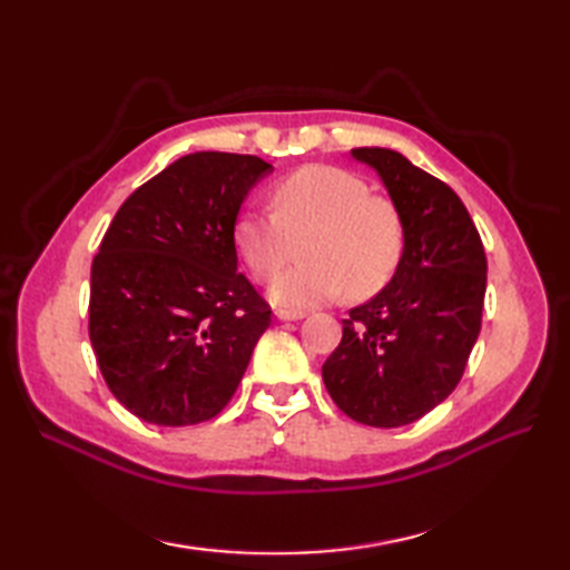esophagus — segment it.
I'll use <instances>...</instances> for the list:
<instances>
[{"instance_id":"1","label":"esophagus","mask_w":570,"mask_h":570,"mask_svg":"<svg viewBox=\"0 0 570 570\" xmlns=\"http://www.w3.org/2000/svg\"><path fill=\"white\" fill-rule=\"evenodd\" d=\"M276 318H278V321H301V318H306V311H288V308H278V311H276Z\"/></svg>"}]
</instances>
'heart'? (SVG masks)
Masks as SVG:
<instances>
[{"instance_id":"obj_1","label":"heart","mask_w":570,"mask_h":570,"mask_svg":"<svg viewBox=\"0 0 570 570\" xmlns=\"http://www.w3.org/2000/svg\"><path fill=\"white\" fill-rule=\"evenodd\" d=\"M272 213L245 210L235 247L254 278L269 282L294 257L301 262L269 286L284 308H308L377 294L404 257L406 229L390 198L372 196L360 176L337 166H304L272 188Z\"/></svg>"}]
</instances>
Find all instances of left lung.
<instances>
[{"mask_svg":"<svg viewBox=\"0 0 570 570\" xmlns=\"http://www.w3.org/2000/svg\"><path fill=\"white\" fill-rule=\"evenodd\" d=\"M402 213L406 247L392 282L343 321L323 365L337 409L365 426L396 429L429 414L463 377L485 304L488 259L451 186L392 149H353Z\"/></svg>","mask_w":570,"mask_h":570,"instance_id":"obj_1","label":"left lung"}]
</instances>
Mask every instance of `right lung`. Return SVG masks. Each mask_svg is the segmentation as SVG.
Segmentation results:
<instances>
[{
	"mask_svg": "<svg viewBox=\"0 0 570 570\" xmlns=\"http://www.w3.org/2000/svg\"><path fill=\"white\" fill-rule=\"evenodd\" d=\"M266 174L259 156L188 154L107 227L90 272V343L110 392L141 421L193 426L220 414L269 328L233 237Z\"/></svg>",
	"mask_w": 570,
	"mask_h": 570,
	"instance_id": "add662e5",
	"label": "right lung"
}]
</instances>
